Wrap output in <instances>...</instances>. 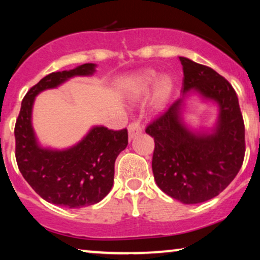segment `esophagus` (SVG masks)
<instances>
[{
  "mask_svg": "<svg viewBox=\"0 0 260 260\" xmlns=\"http://www.w3.org/2000/svg\"><path fill=\"white\" fill-rule=\"evenodd\" d=\"M127 131H129V138L133 140L134 137H136L137 135H140L142 133V125L140 123V120H134L129 124L127 126Z\"/></svg>",
  "mask_w": 260,
  "mask_h": 260,
  "instance_id": "34e87169",
  "label": "esophagus"
}]
</instances>
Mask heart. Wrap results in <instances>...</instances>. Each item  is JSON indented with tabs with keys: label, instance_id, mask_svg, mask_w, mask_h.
<instances>
[{
	"label": "heart",
	"instance_id": "obj_1",
	"mask_svg": "<svg viewBox=\"0 0 260 260\" xmlns=\"http://www.w3.org/2000/svg\"><path fill=\"white\" fill-rule=\"evenodd\" d=\"M157 73L155 71H147L142 74L141 81H140V88L142 92H147L156 81H157ZM170 90H172V80L168 77L161 78V80L158 81L157 86V95L158 98H166L169 94Z\"/></svg>",
	"mask_w": 260,
	"mask_h": 260
}]
</instances>
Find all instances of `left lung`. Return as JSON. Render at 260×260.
Masks as SVG:
<instances>
[{"mask_svg":"<svg viewBox=\"0 0 260 260\" xmlns=\"http://www.w3.org/2000/svg\"><path fill=\"white\" fill-rule=\"evenodd\" d=\"M182 91L191 88L218 102L220 116L213 134H193L181 123V99L152 119L145 133L154 138L152 173L167 195L183 204H200L219 195L243 166L245 125L238 95L211 67L180 56Z\"/></svg>","mask_w":260,"mask_h":260,"instance_id":"obj_1","label":"left lung"}]
</instances>
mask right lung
I'll list each match as a JSON object with an SVG mask.
<instances>
[{
    "instance_id": "1",
    "label": "right lung",
    "mask_w": 260,
    "mask_h": 260,
    "mask_svg": "<svg viewBox=\"0 0 260 260\" xmlns=\"http://www.w3.org/2000/svg\"><path fill=\"white\" fill-rule=\"evenodd\" d=\"M94 63L53 72L30 87L15 123V157L24 180L44 200L80 208L103 200L111 190L117 156L127 145V130L95 126L76 147L48 150L38 145L31 127V106L41 91L56 87L74 76H90Z\"/></svg>"
}]
</instances>
